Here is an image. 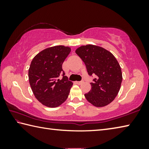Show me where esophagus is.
Instances as JSON below:
<instances>
[{"label":"esophagus","mask_w":149,"mask_h":149,"mask_svg":"<svg viewBox=\"0 0 149 149\" xmlns=\"http://www.w3.org/2000/svg\"><path fill=\"white\" fill-rule=\"evenodd\" d=\"M84 82V81H77L76 84H78V85H81V84H82Z\"/></svg>","instance_id":"obj_1"}]
</instances>
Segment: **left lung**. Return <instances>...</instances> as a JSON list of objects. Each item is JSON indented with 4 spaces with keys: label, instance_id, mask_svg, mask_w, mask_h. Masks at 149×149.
<instances>
[{
    "label": "left lung",
    "instance_id": "1",
    "mask_svg": "<svg viewBox=\"0 0 149 149\" xmlns=\"http://www.w3.org/2000/svg\"><path fill=\"white\" fill-rule=\"evenodd\" d=\"M75 53L85 63L88 74L96 75L91 83V89L85 94L86 99L97 107L112 102L122 81L120 65L114 55L104 48L93 45L79 47Z\"/></svg>",
    "mask_w": 149,
    "mask_h": 149
}]
</instances>
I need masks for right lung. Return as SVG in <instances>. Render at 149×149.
I'll return each instance as SVG.
<instances>
[{
    "mask_svg": "<svg viewBox=\"0 0 149 149\" xmlns=\"http://www.w3.org/2000/svg\"><path fill=\"white\" fill-rule=\"evenodd\" d=\"M70 51V47L62 45L49 47L31 61L28 72L30 86L36 99L47 107H58L68 97L73 83L65 76L62 64Z\"/></svg>",
    "mask_w": 149,
    "mask_h": 149,
    "instance_id": "obj_1",
    "label": "right lung"
}]
</instances>
